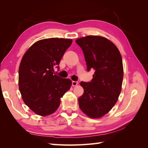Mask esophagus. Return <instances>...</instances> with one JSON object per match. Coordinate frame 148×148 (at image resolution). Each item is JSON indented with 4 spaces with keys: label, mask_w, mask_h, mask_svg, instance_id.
<instances>
[{
    "label": "esophagus",
    "mask_w": 148,
    "mask_h": 148,
    "mask_svg": "<svg viewBox=\"0 0 148 148\" xmlns=\"http://www.w3.org/2000/svg\"><path fill=\"white\" fill-rule=\"evenodd\" d=\"M77 84H78L77 81H72V85L73 86H76V85H77Z\"/></svg>",
    "instance_id": "obj_1"
}]
</instances>
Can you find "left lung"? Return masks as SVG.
<instances>
[{
	"mask_svg": "<svg viewBox=\"0 0 148 148\" xmlns=\"http://www.w3.org/2000/svg\"><path fill=\"white\" fill-rule=\"evenodd\" d=\"M82 49L87 70L95 69L91 82L81 81L84 93L79 99L81 111L91 118H100L111 111L121 90L123 67L120 53L111 40L99 36L76 39Z\"/></svg>",
	"mask_w": 148,
	"mask_h": 148,
	"instance_id": "8db88e82",
	"label": "left lung"
}]
</instances>
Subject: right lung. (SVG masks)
<instances>
[{"label": "right lung", "mask_w": 148, "mask_h": 148, "mask_svg": "<svg viewBox=\"0 0 148 148\" xmlns=\"http://www.w3.org/2000/svg\"><path fill=\"white\" fill-rule=\"evenodd\" d=\"M72 39L39 40L27 49L18 71L19 90L25 103L36 114L45 116L55 112L60 99L71 86L70 79L53 73ZM58 68V66H57Z\"/></svg>", "instance_id": "1"}]
</instances>
